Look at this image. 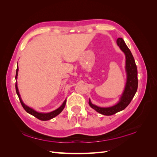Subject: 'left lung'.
Instances as JSON below:
<instances>
[{
	"mask_svg": "<svg viewBox=\"0 0 157 157\" xmlns=\"http://www.w3.org/2000/svg\"><path fill=\"white\" fill-rule=\"evenodd\" d=\"M117 44L120 49L124 52L126 58L125 70L126 72V82L125 88L121 96L115 105L108 107H101L94 105L89 99V105L95 111L104 115H112L118 112L121 111L130 104L132 99L134 97L137 92L138 80H137V69L135 60L132 52L128 48L124 40L122 38H118Z\"/></svg>",
	"mask_w": 157,
	"mask_h": 157,
	"instance_id": "left-lung-1",
	"label": "left lung"
}]
</instances>
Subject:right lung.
Listing matches in <instances>:
<instances>
[{
    "instance_id": "right-lung-1",
    "label": "right lung",
    "mask_w": 157,
    "mask_h": 157,
    "mask_svg": "<svg viewBox=\"0 0 157 157\" xmlns=\"http://www.w3.org/2000/svg\"><path fill=\"white\" fill-rule=\"evenodd\" d=\"M18 66L17 67V69H16V93H17V95L18 96V98L19 99H20V101L21 103V105L23 106V109H25V110L26 111V112H27L29 114H30V115L34 116L35 117L37 118L38 119H39L40 121H48V120H50L52 119V118H54L55 117H56L57 115H58L63 110V109L65 106V104H66V99L63 101V103H62V105H61L59 108H58L57 109H56V110L52 111V112H50V113H40V112H38L35 110H34V109L29 107V106L26 105L25 104L23 103V101H22V99L21 98V96H20V93H19V90H18V88H17V73H18Z\"/></svg>"
}]
</instances>
